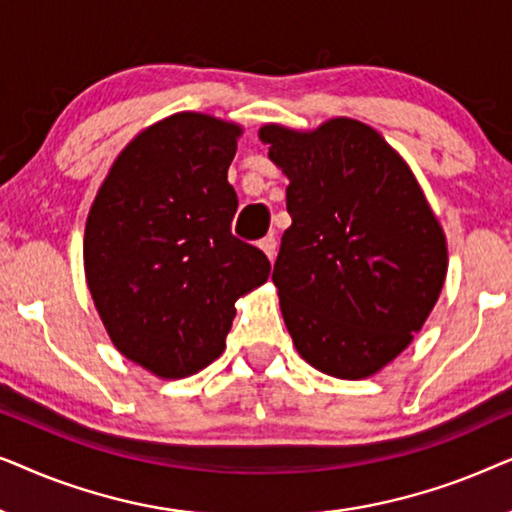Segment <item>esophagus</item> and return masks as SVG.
<instances>
[{"label":"esophagus","mask_w":512,"mask_h":512,"mask_svg":"<svg viewBox=\"0 0 512 512\" xmlns=\"http://www.w3.org/2000/svg\"><path fill=\"white\" fill-rule=\"evenodd\" d=\"M258 249H261L263 254L270 258V261H275V256H277V240L272 235L270 237H263V240L258 242Z\"/></svg>","instance_id":"esophagus-1"}]
</instances>
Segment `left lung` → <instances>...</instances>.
<instances>
[{"mask_svg": "<svg viewBox=\"0 0 512 512\" xmlns=\"http://www.w3.org/2000/svg\"><path fill=\"white\" fill-rule=\"evenodd\" d=\"M286 174L291 226L272 272L298 354L366 380L396 359L443 291L447 240L410 165L370 125L258 130Z\"/></svg>", "mask_w": 512, "mask_h": 512, "instance_id": "left-lung-1", "label": "left lung"}]
</instances>
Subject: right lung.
I'll return each instance as SVG.
<instances>
[{
  "mask_svg": "<svg viewBox=\"0 0 512 512\" xmlns=\"http://www.w3.org/2000/svg\"><path fill=\"white\" fill-rule=\"evenodd\" d=\"M242 125L179 111L139 132L88 212L83 270L109 340L163 380L219 359L237 298L268 282L270 261L237 240L228 167Z\"/></svg>",
  "mask_w": 512,
  "mask_h": 512,
  "instance_id": "add662e5",
  "label": "right lung"
}]
</instances>
